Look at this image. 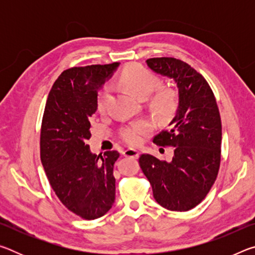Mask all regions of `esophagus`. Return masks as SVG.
<instances>
[{
  "mask_svg": "<svg viewBox=\"0 0 255 255\" xmlns=\"http://www.w3.org/2000/svg\"><path fill=\"white\" fill-rule=\"evenodd\" d=\"M124 156L126 157H132V158H137L138 156H139V152L136 149H131V148H127L124 150Z\"/></svg>",
  "mask_w": 255,
  "mask_h": 255,
  "instance_id": "34e87169",
  "label": "esophagus"
}]
</instances>
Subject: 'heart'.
<instances>
[{
	"label": "heart",
	"mask_w": 255,
	"mask_h": 255,
	"mask_svg": "<svg viewBox=\"0 0 255 255\" xmlns=\"http://www.w3.org/2000/svg\"><path fill=\"white\" fill-rule=\"evenodd\" d=\"M119 84L140 99L147 98L159 84L158 77L137 64H131L124 68L119 76ZM111 100V88L105 86L98 96L97 107L100 112L105 111ZM148 106L150 111L161 122H167L175 114L179 106L178 92L170 86H162L149 98ZM153 130V125L148 120H139L131 124L122 131V139L130 146L141 144L144 138Z\"/></svg>",
	"instance_id": "b5f03b06"
}]
</instances>
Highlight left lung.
<instances>
[{"label": "left lung", "instance_id": "8db88e82", "mask_svg": "<svg viewBox=\"0 0 255 255\" xmlns=\"http://www.w3.org/2000/svg\"><path fill=\"white\" fill-rule=\"evenodd\" d=\"M158 74L173 79L179 107L169 130L154 137L158 146L173 147L171 162L141 154L138 162L157 204L172 211H187L205 199L221 166L222 120L208 82L183 60L156 57L146 60Z\"/></svg>", "mask_w": 255, "mask_h": 255}]
</instances>
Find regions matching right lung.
Here are the masks:
<instances>
[{
  "instance_id": "obj_1",
  "label": "right lung",
  "mask_w": 255,
  "mask_h": 255,
  "mask_svg": "<svg viewBox=\"0 0 255 255\" xmlns=\"http://www.w3.org/2000/svg\"><path fill=\"white\" fill-rule=\"evenodd\" d=\"M119 63L72 67L55 81L40 130V158L59 201L83 219L102 217L114 205L117 150L90 152L98 92Z\"/></svg>"
}]
</instances>
